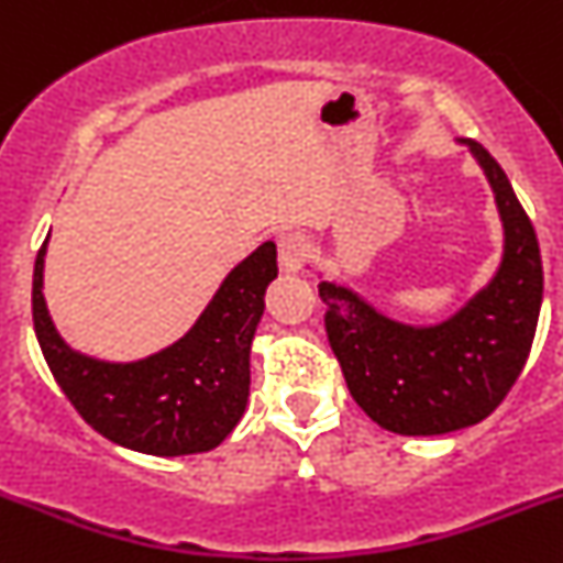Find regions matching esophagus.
<instances>
[{"label": "esophagus", "mask_w": 563, "mask_h": 563, "mask_svg": "<svg viewBox=\"0 0 563 563\" xmlns=\"http://www.w3.org/2000/svg\"><path fill=\"white\" fill-rule=\"evenodd\" d=\"M277 255H280L283 272H299L306 266L308 255H311V244L306 235L299 233H283L277 241Z\"/></svg>", "instance_id": "esophagus-1"}]
</instances>
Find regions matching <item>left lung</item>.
<instances>
[{"instance_id": "1", "label": "left lung", "mask_w": 563, "mask_h": 563, "mask_svg": "<svg viewBox=\"0 0 563 563\" xmlns=\"http://www.w3.org/2000/svg\"><path fill=\"white\" fill-rule=\"evenodd\" d=\"M472 155L495 188L506 252L495 280L453 319L408 328L372 311L346 288L322 283L324 330L353 400L400 435L470 428L495 411L530 355L542 308V252L506 172L477 141Z\"/></svg>"}]
</instances>
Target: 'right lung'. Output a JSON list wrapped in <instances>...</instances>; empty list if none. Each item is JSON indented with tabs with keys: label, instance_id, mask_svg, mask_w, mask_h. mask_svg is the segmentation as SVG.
Returning a JSON list of instances; mask_svg holds the SVG:
<instances>
[{
	"label": "right lung",
	"instance_id": "right-lung-1",
	"mask_svg": "<svg viewBox=\"0 0 563 563\" xmlns=\"http://www.w3.org/2000/svg\"><path fill=\"white\" fill-rule=\"evenodd\" d=\"M41 244L33 272V324L52 377L104 439L146 455L208 453L239 424L250 397V346L277 277V246L241 261L177 344L135 364H104L63 344L44 302Z\"/></svg>",
	"mask_w": 563,
	"mask_h": 563
}]
</instances>
